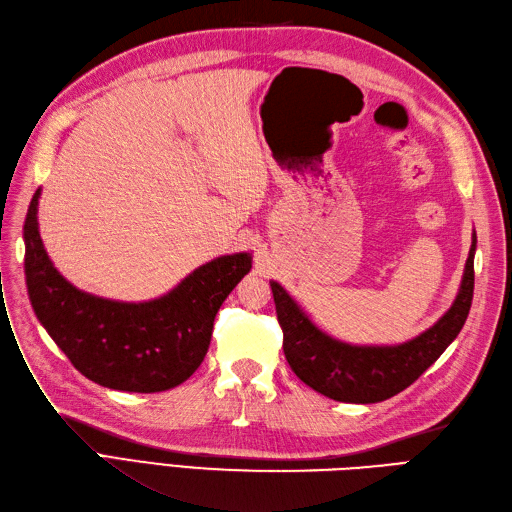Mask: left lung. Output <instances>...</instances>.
Masks as SVG:
<instances>
[{
  "instance_id": "8db88e82",
  "label": "left lung",
  "mask_w": 512,
  "mask_h": 512,
  "mask_svg": "<svg viewBox=\"0 0 512 512\" xmlns=\"http://www.w3.org/2000/svg\"><path fill=\"white\" fill-rule=\"evenodd\" d=\"M474 251L453 306L427 332L395 346H355L323 334L291 295L270 283L276 317L283 327V351L295 376L336 402L374 404L410 387L444 353L464 327L474 293Z\"/></svg>"
}]
</instances>
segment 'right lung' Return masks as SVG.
<instances>
[{
  "instance_id": "right-lung-1",
  "label": "right lung",
  "mask_w": 512,
  "mask_h": 512,
  "mask_svg": "<svg viewBox=\"0 0 512 512\" xmlns=\"http://www.w3.org/2000/svg\"><path fill=\"white\" fill-rule=\"evenodd\" d=\"M38 197L23 227L25 278L31 306L72 366L89 381L119 391L172 389L200 368L214 317L251 270V255H223L191 272L153 302L95 298L70 285L48 259L38 232Z\"/></svg>"
}]
</instances>
